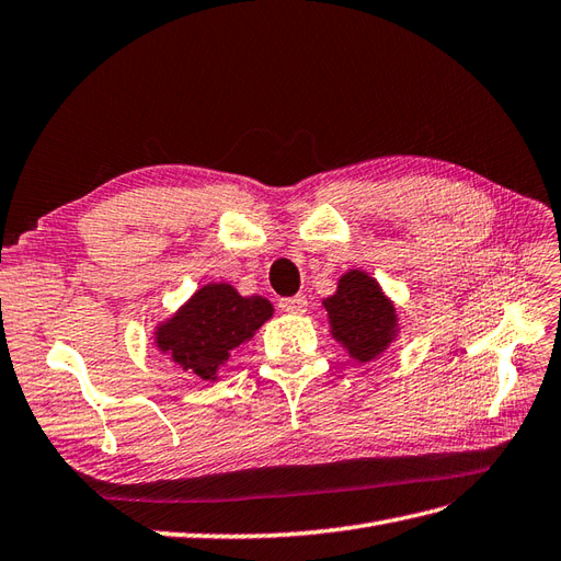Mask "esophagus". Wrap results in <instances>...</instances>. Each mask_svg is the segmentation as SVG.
<instances>
[{"mask_svg": "<svg viewBox=\"0 0 561 561\" xmlns=\"http://www.w3.org/2000/svg\"><path fill=\"white\" fill-rule=\"evenodd\" d=\"M279 308L284 312H306L308 298L306 296H291V298H279Z\"/></svg>", "mask_w": 561, "mask_h": 561, "instance_id": "1", "label": "esophagus"}]
</instances>
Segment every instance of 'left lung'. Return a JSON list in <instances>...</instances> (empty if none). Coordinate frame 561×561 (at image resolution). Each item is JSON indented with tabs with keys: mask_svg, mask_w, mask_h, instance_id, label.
I'll return each mask as SVG.
<instances>
[{
	"mask_svg": "<svg viewBox=\"0 0 561 561\" xmlns=\"http://www.w3.org/2000/svg\"><path fill=\"white\" fill-rule=\"evenodd\" d=\"M332 332L344 342L351 356L370 360L380 354L394 334V306L380 294V286L366 272H346L336 294L324 301Z\"/></svg>",
	"mask_w": 561,
	"mask_h": 561,
	"instance_id": "1",
	"label": "left lung"
}]
</instances>
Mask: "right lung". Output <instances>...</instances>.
<instances>
[{"mask_svg":"<svg viewBox=\"0 0 561 561\" xmlns=\"http://www.w3.org/2000/svg\"><path fill=\"white\" fill-rule=\"evenodd\" d=\"M270 316L272 306L265 298H243L229 284H210L162 324L158 346L195 377L215 380L221 363L249 342Z\"/></svg>","mask_w":561,"mask_h":561,"instance_id":"1","label":"right lung"}]
</instances>
